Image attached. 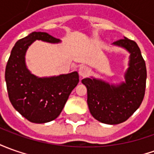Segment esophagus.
<instances>
[{
  "label": "esophagus",
  "mask_w": 154,
  "mask_h": 154,
  "mask_svg": "<svg viewBox=\"0 0 154 154\" xmlns=\"http://www.w3.org/2000/svg\"><path fill=\"white\" fill-rule=\"evenodd\" d=\"M89 68L85 65H81L79 67V75L81 76V77H86L89 74Z\"/></svg>",
  "instance_id": "1"
}]
</instances>
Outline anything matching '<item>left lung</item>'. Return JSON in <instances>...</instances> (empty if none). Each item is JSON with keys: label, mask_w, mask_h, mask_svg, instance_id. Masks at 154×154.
I'll return each mask as SVG.
<instances>
[{"label": "left lung", "mask_w": 154, "mask_h": 154, "mask_svg": "<svg viewBox=\"0 0 154 154\" xmlns=\"http://www.w3.org/2000/svg\"><path fill=\"white\" fill-rule=\"evenodd\" d=\"M131 54L126 82L111 85L95 79H82L87 88V103L93 117L102 123L123 122L135 112L143 100L147 69L140 48L133 40L124 38L113 43Z\"/></svg>", "instance_id": "1"}]
</instances>
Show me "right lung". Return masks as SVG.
Wrapping results in <instances>:
<instances>
[{
	"label": "right lung",
	"instance_id": "obj_1",
	"mask_svg": "<svg viewBox=\"0 0 154 154\" xmlns=\"http://www.w3.org/2000/svg\"><path fill=\"white\" fill-rule=\"evenodd\" d=\"M35 40L59 43L47 32H33L18 40L11 52L5 72L11 103L31 122L45 123L56 119L71 91L79 83V74L73 72L50 78H38L26 69L25 54Z\"/></svg>",
	"mask_w": 154,
	"mask_h": 154
}]
</instances>
